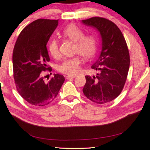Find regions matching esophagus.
<instances>
[{
  "mask_svg": "<svg viewBox=\"0 0 150 150\" xmlns=\"http://www.w3.org/2000/svg\"><path fill=\"white\" fill-rule=\"evenodd\" d=\"M76 75H68L66 76V79H71V78H76Z\"/></svg>",
  "mask_w": 150,
  "mask_h": 150,
  "instance_id": "34e87169",
  "label": "esophagus"
}]
</instances>
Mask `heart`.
I'll list each match as a JSON object with an SVG mask.
<instances>
[{"label":"heart","mask_w":150,"mask_h":150,"mask_svg":"<svg viewBox=\"0 0 150 150\" xmlns=\"http://www.w3.org/2000/svg\"><path fill=\"white\" fill-rule=\"evenodd\" d=\"M61 35L64 38L69 39L74 42V52L76 55L65 58L57 67V71L63 74L74 75L78 74L82 63L81 56L86 59L91 58L96 52L98 48V39L92 34H84V31L75 24H69L63 29ZM49 53L57 58L60 55L59 42L53 38L47 44Z\"/></svg>","instance_id":"obj_1"}]
</instances>
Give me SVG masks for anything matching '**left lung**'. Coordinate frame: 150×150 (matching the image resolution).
I'll return each mask as SVG.
<instances>
[{"mask_svg":"<svg viewBox=\"0 0 150 150\" xmlns=\"http://www.w3.org/2000/svg\"><path fill=\"white\" fill-rule=\"evenodd\" d=\"M83 22L96 28L102 38L101 54L91 66L99 73L85 76L83 93L95 103L110 102L120 94L128 76L130 63L128 46L118 27L106 18L94 17Z\"/></svg>","mask_w":150,"mask_h":150,"instance_id":"left-lung-1","label":"left lung"}]
</instances>
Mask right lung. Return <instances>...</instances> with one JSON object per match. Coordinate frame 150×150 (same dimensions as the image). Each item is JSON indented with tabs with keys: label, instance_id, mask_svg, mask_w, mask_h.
<instances>
[{
	"label": "right lung",
	"instance_id": "obj_1",
	"mask_svg": "<svg viewBox=\"0 0 150 150\" xmlns=\"http://www.w3.org/2000/svg\"><path fill=\"white\" fill-rule=\"evenodd\" d=\"M59 20L39 19L31 22L18 36L12 54L13 76L18 93L29 104L44 106L58 94L64 77L59 74L48 82L44 71L51 72L46 45Z\"/></svg>",
	"mask_w": 150,
	"mask_h": 150
}]
</instances>
